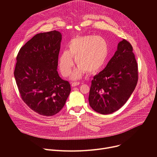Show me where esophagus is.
<instances>
[{
    "mask_svg": "<svg viewBox=\"0 0 157 157\" xmlns=\"http://www.w3.org/2000/svg\"><path fill=\"white\" fill-rule=\"evenodd\" d=\"M79 84H80V82H73L71 84V86L73 87H75V86H77L79 85Z\"/></svg>",
    "mask_w": 157,
    "mask_h": 157,
    "instance_id": "34e87169",
    "label": "esophagus"
}]
</instances>
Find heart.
Returning a JSON list of instances; mask_svg holds the SVG:
<instances>
[{
    "label": "heart",
    "instance_id": "heart-1",
    "mask_svg": "<svg viewBox=\"0 0 157 157\" xmlns=\"http://www.w3.org/2000/svg\"><path fill=\"white\" fill-rule=\"evenodd\" d=\"M109 55L107 41L99 36L86 35L71 40L68 44V50L64 51L58 59L61 74L68 76L74 66L72 57L75 58L79 66L73 71L71 78L80 79L86 71L96 73L104 66Z\"/></svg>",
    "mask_w": 157,
    "mask_h": 157
}]
</instances>
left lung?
Instances as JSON below:
<instances>
[{
  "label": "left lung",
  "mask_w": 157,
  "mask_h": 157,
  "mask_svg": "<svg viewBox=\"0 0 157 157\" xmlns=\"http://www.w3.org/2000/svg\"><path fill=\"white\" fill-rule=\"evenodd\" d=\"M138 81V65L131 44L123 39L105 68L95 75L89 95V105L101 114L117 111L127 101Z\"/></svg>",
  "instance_id": "obj_1"
}]
</instances>
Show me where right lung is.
Listing matches in <instances>:
<instances>
[{"instance_id":"right-lung-1","label":"right lung","mask_w":157,"mask_h":157,"mask_svg":"<svg viewBox=\"0 0 157 157\" xmlns=\"http://www.w3.org/2000/svg\"><path fill=\"white\" fill-rule=\"evenodd\" d=\"M53 30L35 35L18 52L14 76L21 98L44 116L58 113L68 98L71 86L57 71L62 38Z\"/></svg>"}]
</instances>
